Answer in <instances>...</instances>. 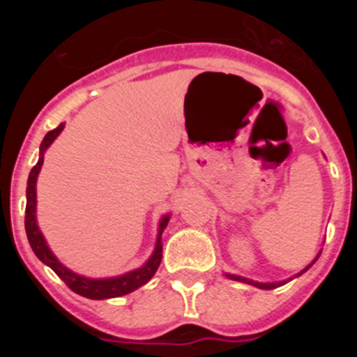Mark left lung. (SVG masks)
<instances>
[{
  "instance_id": "obj_1",
  "label": "left lung",
  "mask_w": 357,
  "mask_h": 357,
  "mask_svg": "<svg viewBox=\"0 0 357 357\" xmlns=\"http://www.w3.org/2000/svg\"><path fill=\"white\" fill-rule=\"evenodd\" d=\"M318 257H320V252H318V255L313 259V263L309 264V266H305L304 270H302L301 273H296V275H302V273H304V272H307L309 268H311L314 263H317ZM296 275H295V277H296ZM227 277H229V279H232V280H239V282H247V284H252V286H255V288H261V289H273V288H279V286H282V284H286V282H288V280H280V282H255V280L245 279V277H239V275H230V273H227ZM289 280H291V279H289Z\"/></svg>"
}]
</instances>
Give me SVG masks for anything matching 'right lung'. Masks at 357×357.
I'll list each match as a JSON object with an SVG mask.
<instances>
[{
	"label": "right lung",
	"instance_id": "right-lung-1",
	"mask_svg": "<svg viewBox=\"0 0 357 357\" xmlns=\"http://www.w3.org/2000/svg\"><path fill=\"white\" fill-rule=\"evenodd\" d=\"M64 130V123H61L59 127L50 130L48 134L44 135L43 143H40V151H39V160L31 168L30 176H28V188H26V216H24V229H26L28 241H30V247L33 250V254L43 261L44 264H48L56 275L64 280L66 284L69 286V289H73L75 293L82 296H87V298H93V301H102V298H114V296L127 295V293L135 291L137 288H141L143 284H146L151 277L155 275L157 268H159L160 259H162V243H160V234L162 230L166 229L169 222V214L160 220L159 223V234H157L155 241V250L151 254L150 259L143 264L137 270H132L128 273H123L119 277H109V279H89V277L78 275V273L71 272L69 268H66L61 261L56 259L53 252L50 250V247L46 245V239H44L43 232L39 230L36 218V209H37V193H36V184H37V175L40 172V166H43L44 160V151L48 150L50 144L56 139V135Z\"/></svg>",
	"mask_w": 357,
	"mask_h": 357
}]
</instances>
